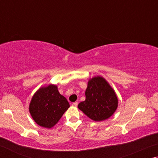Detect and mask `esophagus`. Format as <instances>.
<instances>
[{"label": "esophagus", "mask_w": 158, "mask_h": 158, "mask_svg": "<svg viewBox=\"0 0 158 158\" xmlns=\"http://www.w3.org/2000/svg\"><path fill=\"white\" fill-rule=\"evenodd\" d=\"M77 105H78V102H75L73 103V105H72V106H74V107H77Z\"/></svg>", "instance_id": "obj_1"}]
</instances>
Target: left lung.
<instances>
[{
  "label": "left lung",
  "instance_id": "obj_1",
  "mask_svg": "<svg viewBox=\"0 0 158 158\" xmlns=\"http://www.w3.org/2000/svg\"><path fill=\"white\" fill-rule=\"evenodd\" d=\"M85 100L78 108L95 121L108 119L118 108V99L113 88L101 76L93 77L88 81Z\"/></svg>",
  "mask_w": 158,
  "mask_h": 158
}]
</instances>
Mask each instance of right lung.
<instances>
[{"label":"right lung","mask_w":158,"mask_h":158,"mask_svg":"<svg viewBox=\"0 0 158 158\" xmlns=\"http://www.w3.org/2000/svg\"><path fill=\"white\" fill-rule=\"evenodd\" d=\"M69 107V102L60 94L57 85L49 84L40 87L34 93L29 112L37 125L50 129L59 121Z\"/></svg>","instance_id":"obj_1"}]
</instances>
